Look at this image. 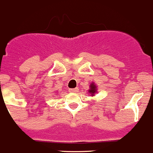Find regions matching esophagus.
I'll return each instance as SVG.
<instances>
[{"mask_svg":"<svg viewBox=\"0 0 153 153\" xmlns=\"http://www.w3.org/2000/svg\"><path fill=\"white\" fill-rule=\"evenodd\" d=\"M78 88H69V91L73 92V93H75V92L78 91Z\"/></svg>","mask_w":153,"mask_h":153,"instance_id":"obj_1","label":"esophagus"}]
</instances>
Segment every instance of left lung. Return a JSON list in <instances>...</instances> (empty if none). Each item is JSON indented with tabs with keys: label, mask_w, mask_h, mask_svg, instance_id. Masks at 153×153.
Instances as JSON below:
<instances>
[{
	"label": "left lung",
	"mask_w": 153,
	"mask_h": 153,
	"mask_svg": "<svg viewBox=\"0 0 153 153\" xmlns=\"http://www.w3.org/2000/svg\"><path fill=\"white\" fill-rule=\"evenodd\" d=\"M90 87H91V89L89 90V93L91 94V95H94V94L97 91L96 85H94V84H93V83H92V84H91Z\"/></svg>",
	"instance_id": "left-lung-1"
}]
</instances>
